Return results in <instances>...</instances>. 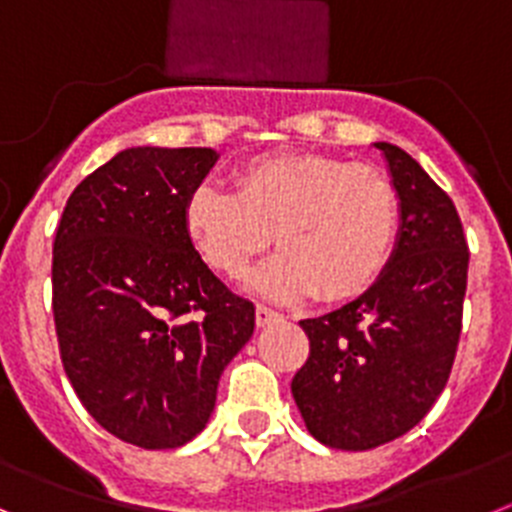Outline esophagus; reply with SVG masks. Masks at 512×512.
Masks as SVG:
<instances>
[{
    "instance_id": "esophagus-1",
    "label": "esophagus",
    "mask_w": 512,
    "mask_h": 512,
    "mask_svg": "<svg viewBox=\"0 0 512 512\" xmlns=\"http://www.w3.org/2000/svg\"><path fill=\"white\" fill-rule=\"evenodd\" d=\"M278 319H280L278 311H273V308H267V306H262V303H257V308H255L257 326H267V324H273V321H278Z\"/></svg>"
}]
</instances>
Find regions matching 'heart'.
<instances>
[{"mask_svg": "<svg viewBox=\"0 0 512 512\" xmlns=\"http://www.w3.org/2000/svg\"><path fill=\"white\" fill-rule=\"evenodd\" d=\"M400 199L385 173L306 153H275L234 173V191L201 183L186 201V234L216 273L239 278L278 239L280 252L252 275L275 301L365 293L388 267Z\"/></svg>", "mask_w": 512, "mask_h": 512, "instance_id": "b5f03b06", "label": "heart"}]
</instances>
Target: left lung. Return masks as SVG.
Here are the masks:
<instances>
[{
  "mask_svg": "<svg viewBox=\"0 0 512 512\" xmlns=\"http://www.w3.org/2000/svg\"><path fill=\"white\" fill-rule=\"evenodd\" d=\"M400 199V229L380 278L347 306L303 319L311 342L290 390L308 434L367 451L423 421L449 380L469 250L451 199L411 155L375 142Z\"/></svg>",
  "mask_w": 512,
  "mask_h": 512,
  "instance_id": "1",
  "label": "left lung"
}]
</instances>
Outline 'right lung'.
Segmentation results:
<instances>
[{
  "mask_svg": "<svg viewBox=\"0 0 512 512\" xmlns=\"http://www.w3.org/2000/svg\"><path fill=\"white\" fill-rule=\"evenodd\" d=\"M211 147H127L73 188L53 245L63 370L101 428L142 449L204 431L255 306L211 273L186 201Z\"/></svg>",
  "mask_w": 512,
  "mask_h": 512,
  "instance_id": "obj_1",
  "label": "right lung"
}]
</instances>
